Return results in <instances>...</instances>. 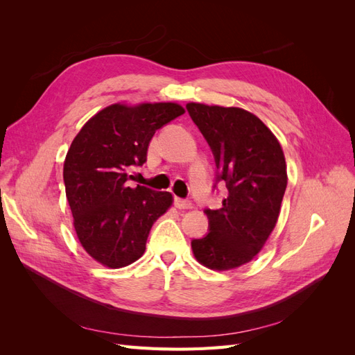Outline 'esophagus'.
Wrapping results in <instances>:
<instances>
[{
  "label": "esophagus",
  "mask_w": 355,
  "mask_h": 355,
  "mask_svg": "<svg viewBox=\"0 0 355 355\" xmlns=\"http://www.w3.org/2000/svg\"><path fill=\"white\" fill-rule=\"evenodd\" d=\"M175 206H176L178 209H180V210H185V209H191V207H192V202L188 201V200L176 197V198H175Z\"/></svg>",
  "instance_id": "esophagus-1"
}]
</instances>
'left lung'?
<instances>
[{
  "instance_id": "left-lung-1",
  "label": "left lung",
  "mask_w": 355,
  "mask_h": 355,
  "mask_svg": "<svg viewBox=\"0 0 355 355\" xmlns=\"http://www.w3.org/2000/svg\"><path fill=\"white\" fill-rule=\"evenodd\" d=\"M187 110L228 188L222 207L206 210L210 232L191 241L192 253L209 270L230 271L250 262L275 228L287 187L284 153L261 118L243 108L189 102Z\"/></svg>"
}]
</instances>
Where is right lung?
<instances>
[{"mask_svg":"<svg viewBox=\"0 0 355 355\" xmlns=\"http://www.w3.org/2000/svg\"><path fill=\"white\" fill-rule=\"evenodd\" d=\"M184 112L175 102H118L73 137L63 163L67 198L83 249L101 265L136 262L154 222L173 204L170 192L127 187V170L145 163L155 130Z\"/></svg>","mask_w":355,"mask_h":355,"instance_id":"1","label":"right lung"}]
</instances>
